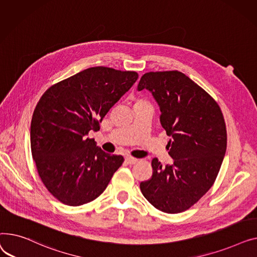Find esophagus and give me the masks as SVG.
Segmentation results:
<instances>
[{
	"label": "esophagus",
	"instance_id": "obj_1",
	"mask_svg": "<svg viewBox=\"0 0 257 257\" xmlns=\"http://www.w3.org/2000/svg\"><path fill=\"white\" fill-rule=\"evenodd\" d=\"M125 162L127 163V164H130V165H133V164H136L138 162V159H135V158H133V157H126L125 158Z\"/></svg>",
	"mask_w": 257,
	"mask_h": 257
}]
</instances>
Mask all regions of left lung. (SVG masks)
I'll use <instances>...</instances> for the list:
<instances>
[{"label": "left lung", "mask_w": 257, "mask_h": 257, "mask_svg": "<svg viewBox=\"0 0 257 257\" xmlns=\"http://www.w3.org/2000/svg\"><path fill=\"white\" fill-rule=\"evenodd\" d=\"M157 100L160 121L171 137L167 144L172 165L152 161L153 175L140 184L144 197L167 214L185 212L215 183L225 156L227 134L222 111L205 90L183 72L150 71L138 90Z\"/></svg>", "instance_id": "obj_1"}]
</instances>
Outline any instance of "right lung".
I'll return each instance as SVG.
<instances>
[{
  "instance_id": "right-lung-1",
  "label": "right lung",
  "mask_w": 257,
  "mask_h": 257,
  "mask_svg": "<svg viewBox=\"0 0 257 257\" xmlns=\"http://www.w3.org/2000/svg\"><path fill=\"white\" fill-rule=\"evenodd\" d=\"M136 71L90 67L43 93L31 121V150L43 185L66 205L79 206L105 190L122 156L104 153L90 131L138 80Z\"/></svg>"
}]
</instances>
